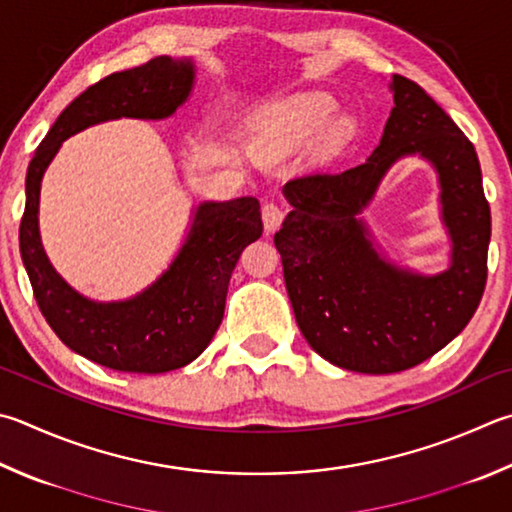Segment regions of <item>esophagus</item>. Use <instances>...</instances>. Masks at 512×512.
Masks as SVG:
<instances>
[{"label":"esophagus","mask_w":512,"mask_h":512,"mask_svg":"<svg viewBox=\"0 0 512 512\" xmlns=\"http://www.w3.org/2000/svg\"><path fill=\"white\" fill-rule=\"evenodd\" d=\"M262 221L266 232H275L284 221V208L277 201H266L262 206Z\"/></svg>","instance_id":"34e87169"}]
</instances>
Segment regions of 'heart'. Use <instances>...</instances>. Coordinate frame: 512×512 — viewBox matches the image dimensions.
<instances>
[{"mask_svg":"<svg viewBox=\"0 0 512 512\" xmlns=\"http://www.w3.org/2000/svg\"><path fill=\"white\" fill-rule=\"evenodd\" d=\"M333 114H336V100L327 94L286 98L255 118L248 134V145L262 159L275 161L320 136V154H336L349 141L353 125L347 118L331 123Z\"/></svg>","mask_w":512,"mask_h":512,"instance_id":"obj_1","label":"heart"}]
</instances>
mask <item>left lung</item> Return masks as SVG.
Listing matches in <instances>:
<instances>
[{
    "label": "left lung",
    "instance_id": "left-lung-1",
    "mask_svg": "<svg viewBox=\"0 0 512 512\" xmlns=\"http://www.w3.org/2000/svg\"><path fill=\"white\" fill-rule=\"evenodd\" d=\"M394 109L365 163L313 172L284 185L288 212L275 246L297 327L324 360L360 374L421 365L466 329L488 280L490 206L475 145L436 102L403 76L392 78ZM421 153L442 176L453 266L436 278L378 260L357 219L386 167Z\"/></svg>",
    "mask_w": 512,
    "mask_h": 512
}]
</instances>
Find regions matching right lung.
<instances>
[{
    "label": "right lung",
    "instance_id": "add662e5",
    "mask_svg": "<svg viewBox=\"0 0 512 512\" xmlns=\"http://www.w3.org/2000/svg\"><path fill=\"white\" fill-rule=\"evenodd\" d=\"M192 78L190 60L161 55L98 80L58 116L26 172L20 253L35 302L64 345L116 371L163 374L188 365L210 345L241 250L264 230L259 201L203 203L183 250L159 282L134 300L96 304L71 291L44 255L37 232L40 181L64 138L109 118L170 116L188 98Z\"/></svg>",
    "mask_w": 512,
    "mask_h": 512
}]
</instances>
